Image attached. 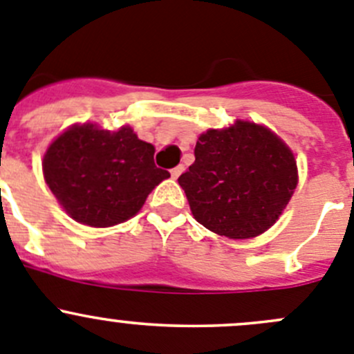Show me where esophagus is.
Wrapping results in <instances>:
<instances>
[{"mask_svg": "<svg viewBox=\"0 0 354 354\" xmlns=\"http://www.w3.org/2000/svg\"><path fill=\"white\" fill-rule=\"evenodd\" d=\"M183 171H184V165H177V167H175V168H171V170H170L171 179H177V177H179V175L183 174Z\"/></svg>", "mask_w": 354, "mask_h": 354, "instance_id": "esophagus-1", "label": "esophagus"}]
</instances>
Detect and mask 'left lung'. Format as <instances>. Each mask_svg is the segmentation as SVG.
I'll use <instances>...</instances> for the list:
<instances>
[{
	"label": "left lung",
	"instance_id": "8db88e82",
	"mask_svg": "<svg viewBox=\"0 0 354 354\" xmlns=\"http://www.w3.org/2000/svg\"><path fill=\"white\" fill-rule=\"evenodd\" d=\"M179 184L200 224L221 236L245 240L280 217L297 186V163L271 130L236 121L198 137L194 163Z\"/></svg>",
	"mask_w": 354,
	"mask_h": 354
}]
</instances>
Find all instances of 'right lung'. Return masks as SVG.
<instances>
[{
    "label": "right lung",
    "mask_w": 354,
    "mask_h": 354,
    "mask_svg": "<svg viewBox=\"0 0 354 354\" xmlns=\"http://www.w3.org/2000/svg\"><path fill=\"white\" fill-rule=\"evenodd\" d=\"M45 180L64 210L82 224L109 227L129 221L170 174L154 165V147L132 129L73 127L50 144Z\"/></svg>",
    "instance_id": "1"
}]
</instances>
